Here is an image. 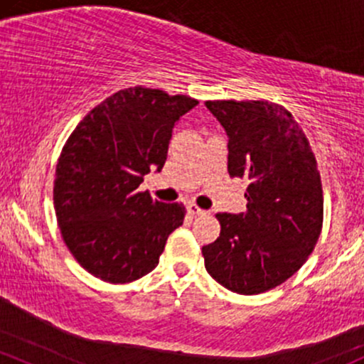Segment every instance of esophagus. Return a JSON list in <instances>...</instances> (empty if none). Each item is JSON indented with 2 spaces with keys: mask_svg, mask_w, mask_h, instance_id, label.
I'll return each mask as SVG.
<instances>
[{
  "mask_svg": "<svg viewBox=\"0 0 364 364\" xmlns=\"http://www.w3.org/2000/svg\"><path fill=\"white\" fill-rule=\"evenodd\" d=\"M186 210H188V214H191V215H202V214H205V210L200 209V207H198L197 203H193V202H190L188 205H186Z\"/></svg>",
  "mask_w": 364,
  "mask_h": 364,
  "instance_id": "1",
  "label": "esophagus"
}]
</instances>
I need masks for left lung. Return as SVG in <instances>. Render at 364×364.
<instances>
[{"instance_id": "left-lung-1", "label": "left lung", "mask_w": 364, "mask_h": 364, "mask_svg": "<svg viewBox=\"0 0 364 364\" xmlns=\"http://www.w3.org/2000/svg\"><path fill=\"white\" fill-rule=\"evenodd\" d=\"M228 136V173L249 179L247 210L219 213L218 240L202 247L207 273L231 292L282 285L306 262L323 225V190L306 134L271 102H205Z\"/></svg>"}]
</instances>
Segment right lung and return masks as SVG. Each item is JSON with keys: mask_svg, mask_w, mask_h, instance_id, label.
Here are the masks:
<instances>
[{"mask_svg": "<svg viewBox=\"0 0 364 364\" xmlns=\"http://www.w3.org/2000/svg\"><path fill=\"white\" fill-rule=\"evenodd\" d=\"M197 105L183 95L127 87L95 107L67 139L55 213L63 242L87 273L127 283L159 264L185 207L154 200L138 186L151 169H162L174 124Z\"/></svg>", "mask_w": 364, "mask_h": 364, "instance_id": "obj_1", "label": "right lung"}]
</instances>
